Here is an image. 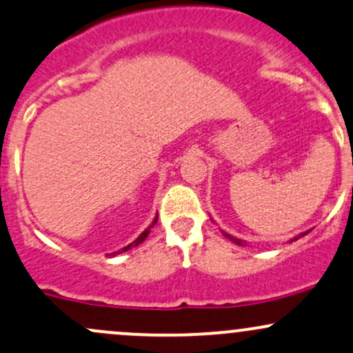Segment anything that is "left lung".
<instances>
[{
    "mask_svg": "<svg viewBox=\"0 0 353 353\" xmlns=\"http://www.w3.org/2000/svg\"><path fill=\"white\" fill-rule=\"evenodd\" d=\"M308 233H310V231H305V233L298 234V236H296V238H293V239H295V241H296V239H298V238H301V236H305V234H308ZM223 234H224V236H226V238H228V239H230V241H233V243H236V245H241V246H243V245H245V243H243V241H241V239H238V238H233V236H230V234H228V233H223ZM293 239H292V241H293Z\"/></svg>",
    "mask_w": 353,
    "mask_h": 353,
    "instance_id": "8db88e82",
    "label": "left lung"
}]
</instances>
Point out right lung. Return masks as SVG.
<instances>
[{"mask_svg":"<svg viewBox=\"0 0 353 353\" xmlns=\"http://www.w3.org/2000/svg\"><path fill=\"white\" fill-rule=\"evenodd\" d=\"M156 223H157V216H156V218H154V221H152V224H150V226H149V228H147V230L144 231V233H142L141 236H139V238H137V239H135V241H132V243H130V245L123 246V248H122V250L115 251V253H110V254H108V256H115V254H120V253H123V251H129V250H132V248H134V246H139V245H141V243H142V241H144V239L147 238V236H149V233H150V228H154V224H156Z\"/></svg>","mask_w":353,"mask_h":353,"instance_id":"right-lung-1","label":"right lung"}]
</instances>
